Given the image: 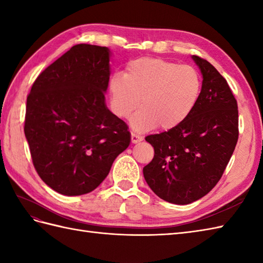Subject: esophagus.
<instances>
[{
    "mask_svg": "<svg viewBox=\"0 0 263 263\" xmlns=\"http://www.w3.org/2000/svg\"><path fill=\"white\" fill-rule=\"evenodd\" d=\"M131 141H132V143L140 142V141H142V137L137 135V133H135V132H132L131 133Z\"/></svg>",
    "mask_w": 263,
    "mask_h": 263,
    "instance_id": "obj_1",
    "label": "esophagus"
}]
</instances>
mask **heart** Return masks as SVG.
Masks as SVG:
<instances>
[{
    "instance_id": "obj_1",
    "label": "heart",
    "mask_w": 263,
    "mask_h": 263,
    "mask_svg": "<svg viewBox=\"0 0 263 263\" xmlns=\"http://www.w3.org/2000/svg\"><path fill=\"white\" fill-rule=\"evenodd\" d=\"M201 88L199 72L192 66L158 58L130 61L124 76L114 74L108 85L111 109L121 119L130 116L141 102L142 108L130 119L137 132L181 124L197 105Z\"/></svg>"
}]
</instances>
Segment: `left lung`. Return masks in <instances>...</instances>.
Masks as SVG:
<instances>
[{
  "instance_id": "1",
  "label": "left lung",
  "mask_w": 263,
  "mask_h": 263,
  "mask_svg": "<svg viewBox=\"0 0 263 263\" xmlns=\"http://www.w3.org/2000/svg\"><path fill=\"white\" fill-rule=\"evenodd\" d=\"M192 60L203 79L192 113L167 132L146 137L155 156L143 167L144 180L160 199L175 204L192 203L214 189L238 139L237 102L225 78L208 61Z\"/></svg>"
}]
</instances>
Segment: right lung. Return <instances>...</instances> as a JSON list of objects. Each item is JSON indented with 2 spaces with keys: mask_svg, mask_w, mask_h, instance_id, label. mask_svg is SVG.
<instances>
[{
  "mask_svg": "<svg viewBox=\"0 0 263 263\" xmlns=\"http://www.w3.org/2000/svg\"><path fill=\"white\" fill-rule=\"evenodd\" d=\"M107 47L79 44L44 70L27 97L25 136L33 166L61 194L93 191L128 147L124 121L107 108Z\"/></svg>",
  "mask_w": 263,
  "mask_h": 263,
  "instance_id": "1",
  "label": "right lung"
}]
</instances>
